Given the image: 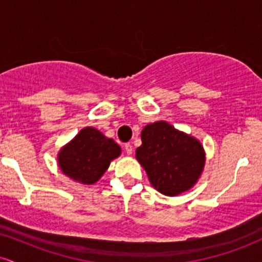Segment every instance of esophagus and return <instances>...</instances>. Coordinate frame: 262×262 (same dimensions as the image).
Instances as JSON below:
<instances>
[{
    "label": "esophagus",
    "instance_id": "obj_1",
    "mask_svg": "<svg viewBox=\"0 0 262 262\" xmlns=\"http://www.w3.org/2000/svg\"><path fill=\"white\" fill-rule=\"evenodd\" d=\"M124 150L128 155H132V152H133V146H132V144H129V143L125 144Z\"/></svg>",
    "mask_w": 262,
    "mask_h": 262
}]
</instances>
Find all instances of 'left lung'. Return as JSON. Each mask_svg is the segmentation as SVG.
Instances as JSON below:
<instances>
[{"instance_id":"1","label":"left lung","mask_w":262,"mask_h":262,"mask_svg":"<svg viewBox=\"0 0 262 262\" xmlns=\"http://www.w3.org/2000/svg\"><path fill=\"white\" fill-rule=\"evenodd\" d=\"M135 158L149 181L165 196H179L196 185L206 164L201 141L165 121L150 123L141 130Z\"/></svg>"}]
</instances>
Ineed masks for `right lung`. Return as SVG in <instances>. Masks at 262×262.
<instances>
[{
    "instance_id": "add662e5",
    "label": "right lung",
    "mask_w": 262,
    "mask_h": 262,
    "mask_svg": "<svg viewBox=\"0 0 262 262\" xmlns=\"http://www.w3.org/2000/svg\"><path fill=\"white\" fill-rule=\"evenodd\" d=\"M121 146L93 127H86L60 149L62 173L81 185H93L103 176L111 161L121 155Z\"/></svg>"
}]
</instances>
